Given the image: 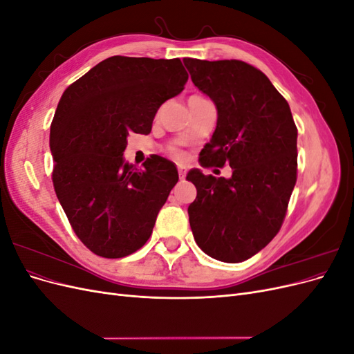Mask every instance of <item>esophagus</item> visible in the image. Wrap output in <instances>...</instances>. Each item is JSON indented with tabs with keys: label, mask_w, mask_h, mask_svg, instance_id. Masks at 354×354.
<instances>
[{
	"label": "esophagus",
	"mask_w": 354,
	"mask_h": 354,
	"mask_svg": "<svg viewBox=\"0 0 354 354\" xmlns=\"http://www.w3.org/2000/svg\"><path fill=\"white\" fill-rule=\"evenodd\" d=\"M186 173H187V168L183 167V165H178V176H180L181 180L186 177Z\"/></svg>",
	"instance_id": "esophagus-1"
}]
</instances>
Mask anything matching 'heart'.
Segmentation results:
<instances>
[{"mask_svg": "<svg viewBox=\"0 0 354 354\" xmlns=\"http://www.w3.org/2000/svg\"><path fill=\"white\" fill-rule=\"evenodd\" d=\"M192 97H202V95H192ZM173 155L176 158H183V153H181L180 151H173Z\"/></svg>", "mask_w": 354, "mask_h": 354, "instance_id": "1", "label": "heart"}]
</instances>
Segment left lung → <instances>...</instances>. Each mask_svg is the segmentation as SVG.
I'll return each instance as SVG.
<instances>
[{"label": "left lung", "instance_id": "left-lung-1", "mask_svg": "<svg viewBox=\"0 0 354 354\" xmlns=\"http://www.w3.org/2000/svg\"><path fill=\"white\" fill-rule=\"evenodd\" d=\"M190 78L217 108V127L199 153L202 167L229 164L232 177L190 169L194 238L224 263L251 259L279 232L297 181V127L266 75L241 60L183 59Z\"/></svg>", "mask_w": 354, "mask_h": 354}]
</instances>
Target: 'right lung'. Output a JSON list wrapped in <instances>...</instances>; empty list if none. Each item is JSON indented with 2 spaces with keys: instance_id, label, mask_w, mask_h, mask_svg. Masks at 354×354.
Returning <instances> with one entry per match:
<instances>
[{
  "instance_id": "add662e5",
  "label": "right lung",
  "mask_w": 354,
  "mask_h": 354,
  "mask_svg": "<svg viewBox=\"0 0 354 354\" xmlns=\"http://www.w3.org/2000/svg\"><path fill=\"white\" fill-rule=\"evenodd\" d=\"M189 75L180 59L112 56L71 84L50 128L53 185L75 234L95 255L121 259L151 238L178 181L171 160H124L127 137L149 134L159 106Z\"/></svg>"
}]
</instances>
